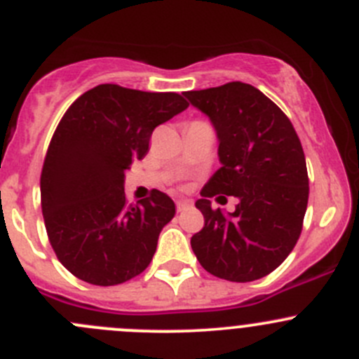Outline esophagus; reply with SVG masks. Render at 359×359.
Returning a JSON list of instances; mask_svg holds the SVG:
<instances>
[{"label":"esophagus","mask_w":359,"mask_h":359,"mask_svg":"<svg viewBox=\"0 0 359 359\" xmlns=\"http://www.w3.org/2000/svg\"><path fill=\"white\" fill-rule=\"evenodd\" d=\"M191 205H193L191 200H179V201H177V210H179V212H182V210L189 208Z\"/></svg>","instance_id":"34e87169"}]
</instances>
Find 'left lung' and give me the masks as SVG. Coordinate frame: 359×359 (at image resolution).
Instances as JSON below:
<instances>
[{
	"instance_id": "obj_1",
	"label": "left lung",
	"mask_w": 359,
	"mask_h": 359,
	"mask_svg": "<svg viewBox=\"0 0 359 359\" xmlns=\"http://www.w3.org/2000/svg\"><path fill=\"white\" fill-rule=\"evenodd\" d=\"M184 95L212 121L220 161L196 201L205 226L191 247L213 276L260 280L287 259L302 231L309 179L299 137L285 112L247 83ZM217 194L238 197L237 210L212 209Z\"/></svg>"
}]
</instances>
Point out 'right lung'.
<instances>
[{
    "instance_id": "add662e5",
    "label": "right lung",
    "mask_w": 359,
    "mask_h": 359,
    "mask_svg": "<svg viewBox=\"0 0 359 359\" xmlns=\"http://www.w3.org/2000/svg\"><path fill=\"white\" fill-rule=\"evenodd\" d=\"M179 93L99 85L72 102L41 172V210L57 259L86 283L111 287L142 273L175 215L168 194L126 205L125 172L149 151L153 130L187 109Z\"/></svg>"
}]
</instances>
